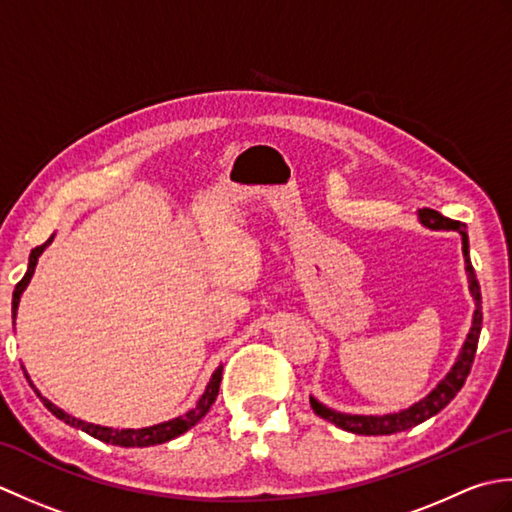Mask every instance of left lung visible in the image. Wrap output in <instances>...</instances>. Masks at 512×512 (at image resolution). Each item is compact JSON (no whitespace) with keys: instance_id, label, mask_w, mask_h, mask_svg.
<instances>
[{"instance_id":"left-lung-1","label":"left lung","mask_w":512,"mask_h":512,"mask_svg":"<svg viewBox=\"0 0 512 512\" xmlns=\"http://www.w3.org/2000/svg\"><path fill=\"white\" fill-rule=\"evenodd\" d=\"M418 222L424 228H431V231H455L462 237V255H464V270L466 277H469V292L475 301V312H473V321H471V330L466 334V339L460 347V354L455 358V363L447 372L440 383L433 387L427 396L420 398L418 402H413L411 407L400 409L394 413H383V416H363V413H343L336 411L328 405H323L314 396H310V405L317 416L323 420H328L343 431L356 433V436H391V433L398 431H407L416 424L429 420L440 413L449 402L458 396V391L462 389L466 376L471 372L475 350H477V341H480V332H482V292L480 284H477L475 270L471 264V255H469V235H466V226L449 220L442 213L433 211V209H420L418 211Z\"/></svg>"}]
</instances>
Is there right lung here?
<instances>
[{"instance_id":"obj_1","label":"right lung","mask_w":512,"mask_h":512,"mask_svg":"<svg viewBox=\"0 0 512 512\" xmlns=\"http://www.w3.org/2000/svg\"><path fill=\"white\" fill-rule=\"evenodd\" d=\"M52 239H54V235L48 239L46 244L37 246L35 250H32L30 259H28L26 275L15 286V292H13V325H15V319H17V308H19L21 295H24V290L28 288L32 275H35V268H37V262H39L41 253L48 248V244H52ZM21 369H24V365H21ZM222 369H224L222 365L215 369L211 380H209V385H206V389H204V394L200 396L198 402H195V407L184 413V416H178V418H173V420L154 424V427H143V429H112V427H101V424H92V422H85V420L74 418V416H70V413H65L63 409H59L57 405H52V402L46 396H41V391L35 385H32V380H30L26 369H24V374L30 380L32 389H35V394L41 398V402H43V405H46V409L52 413V416H57L65 424H70V427L81 429V431L88 433V436L101 440V442L116 444V447H154V444H162V442H169L173 438L182 436L184 431H189L191 427H195V424H198L206 416V413H209V409H211V405L215 402L217 394H220Z\"/></svg>"}]
</instances>
